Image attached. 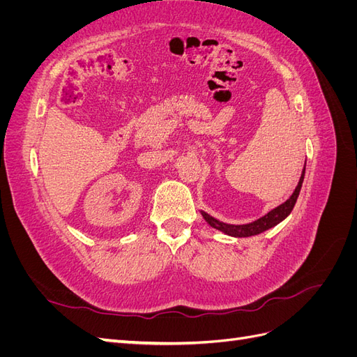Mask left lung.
I'll use <instances>...</instances> for the list:
<instances>
[{
  "mask_svg": "<svg viewBox=\"0 0 357 357\" xmlns=\"http://www.w3.org/2000/svg\"><path fill=\"white\" fill-rule=\"evenodd\" d=\"M304 176H305V164H304V169H302V174L301 178L298 181V186L295 188L294 193H291L290 198L287 201H284L282 205H278L274 210H271L269 213H266L265 215H262L261 219H257L252 223H245V225H231V223H225L220 222L213 215H210L208 213H205L201 210L202 218L205 219L211 228L218 229L220 232H223L225 235H229V236H235V238H245V236H253L257 234H262L268 229L274 228L280 222H283L287 215L294 210L296 199L299 197V192L302 188V181H304Z\"/></svg>",
  "mask_w": 357,
  "mask_h": 357,
  "instance_id": "left-lung-1",
  "label": "left lung"
}]
</instances>
